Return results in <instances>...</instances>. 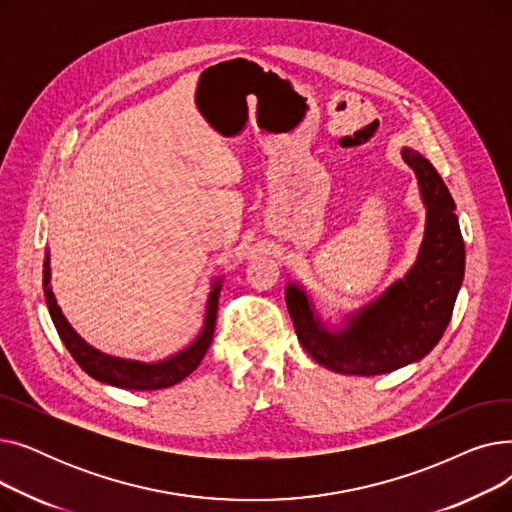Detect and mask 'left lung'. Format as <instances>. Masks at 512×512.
Returning a JSON list of instances; mask_svg holds the SVG:
<instances>
[{
  "instance_id": "left-lung-1",
  "label": "left lung",
  "mask_w": 512,
  "mask_h": 512,
  "mask_svg": "<svg viewBox=\"0 0 512 512\" xmlns=\"http://www.w3.org/2000/svg\"><path fill=\"white\" fill-rule=\"evenodd\" d=\"M400 155L415 172L425 207L423 240L407 274L336 321L321 315L301 282L284 290L303 348L336 373L382 375L432 353L465 278V242L448 186L419 151L402 147Z\"/></svg>"
}]
</instances>
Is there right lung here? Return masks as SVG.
Instances as JSON below:
<instances>
[{"label": "right lung", "instance_id": "right-lung-1", "mask_svg": "<svg viewBox=\"0 0 512 512\" xmlns=\"http://www.w3.org/2000/svg\"><path fill=\"white\" fill-rule=\"evenodd\" d=\"M222 276H215L209 286L207 303H205V319L199 334L191 344H186L182 351L159 359V361H137V359H126L101 353L99 348L91 346L83 336L70 326V321L62 313L56 294L51 288V267H49V251H45L43 261V292H45V303L51 315L53 326H56L62 342L74 357V361L80 365L85 373H89L93 380L122 388V390H161L170 388L178 382H182L188 373H193L201 359L205 357L207 348L213 338L215 330V317H218V299L222 290Z\"/></svg>", "mask_w": 512, "mask_h": 512}]
</instances>
